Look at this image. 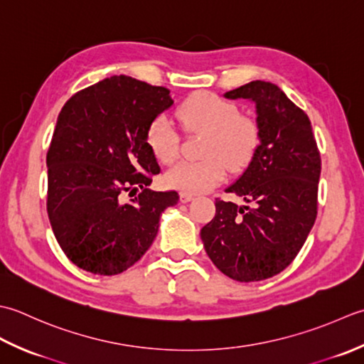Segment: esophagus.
Returning a JSON list of instances; mask_svg holds the SVG:
<instances>
[{
	"instance_id": "34e87169",
	"label": "esophagus",
	"mask_w": 364,
	"mask_h": 364,
	"mask_svg": "<svg viewBox=\"0 0 364 364\" xmlns=\"http://www.w3.org/2000/svg\"><path fill=\"white\" fill-rule=\"evenodd\" d=\"M193 199V195H190V193H181V203H190Z\"/></svg>"
}]
</instances>
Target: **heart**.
<instances>
[{
	"mask_svg": "<svg viewBox=\"0 0 364 364\" xmlns=\"http://www.w3.org/2000/svg\"><path fill=\"white\" fill-rule=\"evenodd\" d=\"M185 132L205 133L199 161H179L165 174L169 188L185 193H203L225 179L226 166L242 171L250 165L261 143L257 124L242 116L232 102L212 92H195L176 109ZM146 143L160 163H173L179 154V136L165 116L147 125Z\"/></svg>",
	"mask_w": 364,
	"mask_h": 364,
	"instance_id": "1",
	"label": "heart"
}]
</instances>
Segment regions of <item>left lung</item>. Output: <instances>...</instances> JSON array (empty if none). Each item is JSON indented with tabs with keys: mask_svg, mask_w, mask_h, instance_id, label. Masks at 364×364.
<instances>
[{
	"mask_svg": "<svg viewBox=\"0 0 364 364\" xmlns=\"http://www.w3.org/2000/svg\"><path fill=\"white\" fill-rule=\"evenodd\" d=\"M226 99L256 103L261 144L226 193L245 205L215 199V217L201 229L205 253L240 283L283 272L299 255L317 215L321 154L308 114L269 81H250Z\"/></svg>",
	"mask_w": 364,
	"mask_h": 364,
	"instance_id": "obj_1",
	"label": "left lung"
}]
</instances>
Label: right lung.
<instances>
[{
	"mask_svg": "<svg viewBox=\"0 0 364 364\" xmlns=\"http://www.w3.org/2000/svg\"><path fill=\"white\" fill-rule=\"evenodd\" d=\"M173 103L166 87L114 75L63 107L47 154V212L80 269L103 277L127 270L149 250L161 212L179 201L177 191L149 190L160 166L146 143L147 125Z\"/></svg>",
	"mask_w": 364,
	"mask_h": 364,
	"instance_id": "obj_1",
	"label": "right lung"
}]
</instances>
